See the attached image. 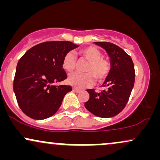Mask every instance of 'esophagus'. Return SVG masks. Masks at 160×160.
I'll return each mask as SVG.
<instances>
[{
	"label": "esophagus",
	"mask_w": 160,
	"mask_h": 160,
	"mask_svg": "<svg viewBox=\"0 0 160 160\" xmlns=\"http://www.w3.org/2000/svg\"><path fill=\"white\" fill-rule=\"evenodd\" d=\"M73 91L75 92H80V89H77V88H73Z\"/></svg>",
	"instance_id": "esophagus-1"
}]
</instances>
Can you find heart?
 <instances>
[{"mask_svg":"<svg viewBox=\"0 0 160 160\" xmlns=\"http://www.w3.org/2000/svg\"><path fill=\"white\" fill-rule=\"evenodd\" d=\"M79 55L83 59L89 62L85 71L86 74L73 73L68 77L67 82L69 85L78 89H83L93 83L94 78L101 82L109 74L111 64L106 58H102V53L96 47H89L80 49ZM62 67L68 72H71L76 67V58L72 52H68L62 60Z\"/></svg>","mask_w":160,"mask_h":160,"instance_id":"b5f03b06","label":"heart"}]
</instances>
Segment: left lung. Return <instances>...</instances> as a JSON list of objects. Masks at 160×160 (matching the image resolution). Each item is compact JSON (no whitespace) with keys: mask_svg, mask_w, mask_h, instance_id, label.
<instances>
[{"mask_svg":"<svg viewBox=\"0 0 160 160\" xmlns=\"http://www.w3.org/2000/svg\"><path fill=\"white\" fill-rule=\"evenodd\" d=\"M108 53L111 70L101 92L87 89L89 99L85 108L102 118H109L120 113L127 104L135 83V68L132 58L118 46L109 42H94Z\"/></svg>","mask_w":160,"mask_h":160,"instance_id":"obj_1","label":"left lung"}]
</instances>
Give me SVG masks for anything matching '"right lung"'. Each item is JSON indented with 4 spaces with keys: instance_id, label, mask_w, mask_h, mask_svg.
Returning a JSON list of instances; mask_svg holds the SVG:
<instances>
[{
    "instance_id": "right-lung-1",
    "label": "right lung",
    "mask_w": 160,
    "mask_h": 160,
    "mask_svg": "<svg viewBox=\"0 0 160 160\" xmlns=\"http://www.w3.org/2000/svg\"><path fill=\"white\" fill-rule=\"evenodd\" d=\"M78 47L70 41L44 42L22 56L16 66L13 91L20 109L28 117L44 120L56 113L72 88L52 84L67 78L62 60Z\"/></svg>"
}]
</instances>
